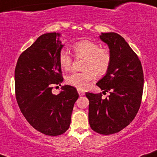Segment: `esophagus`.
<instances>
[{
    "label": "esophagus",
    "mask_w": 157,
    "mask_h": 157,
    "mask_svg": "<svg viewBox=\"0 0 157 157\" xmlns=\"http://www.w3.org/2000/svg\"><path fill=\"white\" fill-rule=\"evenodd\" d=\"M77 91H78V94H80V96H83L85 94V93H84L83 91H81V90H79L78 89V90H77Z\"/></svg>",
    "instance_id": "obj_1"
}]
</instances>
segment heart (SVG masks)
<instances>
[{
  "mask_svg": "<svg viewBox=\"0 0 157 157\" xmlns=\"http://www.w3.org/2000/svg\"><path fill=\"white\" fill-rule=\"evenodd\" d=\"M73 51L77 57L85 59V70L75 72L68 76L66 79L68 84L79 90H84L88 87L94 73L97 76H103L107 73L112 61V56L107 48H100V45L94 41L83 40L73 44ZM59 63L63 70L67 71L71 68L73 59L67 51H60Z\"/></svg>",
  "mask_w": 157,
  "mask_h": 157,
  "instance_id": "b5f03b06",
  "label": "heart"
}]
</instances>
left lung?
<instances>
[{"instance_id":"left-lung-1","label":"left lung","mask_w":157,"mask_h":157,"mask_svg":"<svg viewBox=\"0 0 157 157\" xmlns=\"http://www.w3.org/2000/svg\"><path fill=\"white\" fill-rule=\"evenodd\" d=\"M107 44L112 61L105 76L97 83L103 92H87L89 100L88 121L91 128L101 135H111L126 128L140 108L144 76L142 63L126 40L116 33L99 36Z\"/></svg>"}]
</instances>
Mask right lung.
I'll return each mask as SVG.
<instances>
[{"label":"right lung","instance_id":"add662e5","mask_svg":"<svg viewBox=\"0 0 157 157\" xmlns=\"http://www.w3.org/2000/svg\"><path fill=\"white\" fill-rule=\"evenodd\" d=\"M60 33L41 35L24 51L15 70V97L21 112L31 126L41 133L57 136L69 129L77 89L62 87L59 94H52L55 84L63 80L59 55L63 48Z\"/></svg>","mask_w":157,"mask_h":157}]
</instances>
